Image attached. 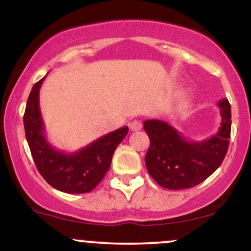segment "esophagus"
I'll use <instances>...</instances> for the list:
<instances>
[{"label":"esophagus","instance_id":"obj_1","mask_svg":"<svg viewBox=\"0 0 251 251\" xmlns=\"http://www.w3.org/2000/svg\"><path fill=\"white\" fill-rule=\"evenodd\" d=\"M129 128L131 131H139L143 128V123L140 120H133L132 123H129Z\"/></svg>","mask_w":251,"mask_h":251}]
</instances>
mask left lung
Here are the masks:
<instances>
[{"label": "left lung", "mask_w": 251, "mask_h": 251, "mask_svg": "<svg viewBox=\"0 0 251 251\" xmlns=\"http://www.w3.org/2000/svg\"><path fill=\"white\" fill-rule=\"evenodd\" d=\"M222 123L218 132L201 142L188 140L162 120L144 122L150 138L145 164L150 176L169 190L190 189L205 180L220 168L229 148L231 107L227 99L218 102Z\"/></svg>", "instance_id": "left-lung-1"}]
</instances>
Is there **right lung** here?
Here are the masks:
<instances>
[{"label":"right lung","mask_w":251,"mask_h":251,"mask_svg":"<svg viewBox=\"0 0 251 251\" xmlns=\"http://www.w3.org/2000/svg\"><path fill=\"white\" fill-rule=\"evenodd\" d=\"M45 77L31 88L24 116L31 155L40 174L54 189L67 194H86L105 177L114 151L126 137L128 127L102 135L76 152L67 153L56 150L46 138L40 111V88Z\"/></svg>","instance_id":"1"}]
</instances>
